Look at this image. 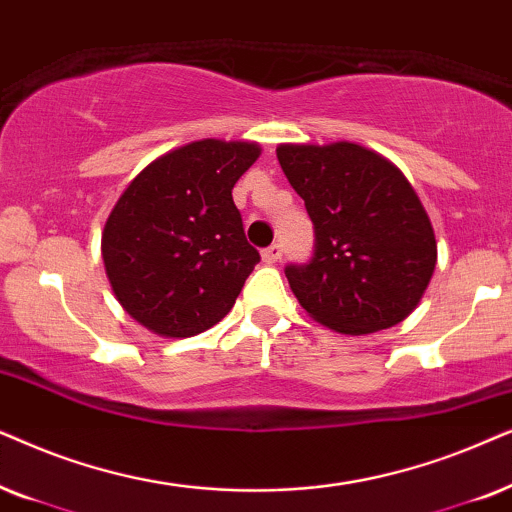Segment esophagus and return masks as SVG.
<instances>
[{
    "mask_svg": "<svg viewBox=\"0 0 512 512\" xmlns=\"http://www.w3.org/2000/svg\"><path fill=\"white\" fill-rule=\"evenodd\" d=\"M281 257H283V245H281V243H274V245H269V248L262 250V260H264V264H276V262H281Z\"/></svg>",
    "mask_w": 512,
    "mask_h": 512,
    "instance_id": "esophagus-1",
    "label": "esophagus"
}]
</instances>
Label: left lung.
<instances>
[{
  "mask_svg": "<svg viewBox=\"0 0 512 512\" xmlns=\"http://www.w3.org/2000/svg\"><path fill=\"white\" fill-rule=\"evenodd\" d=\"M278 163L302 196L316 252L285 276L316 323L363 337L403 323L424 297L438 241L403 170L358 142H283Z\"/></svg>",
  "mask_w": 512,
  "mask_h": 512,
  "instance_id": "8db88e82",
  "label": "left lung"
}]
</instances>
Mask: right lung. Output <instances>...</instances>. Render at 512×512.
I'll return each mask as SVG.
<instances>
[{
	"instance_id": "1",
	"label": "right lung",
	"mask_w": 512,
	"mask_h": 512,
	"mask_svg": "<svg viewBox=\"0 0 512 512\" xmlns=\"http://www.w3.org/2000/svg\"><path fill=\"white\" fill-rule=\"evenodd\" d=\"M250 140L203 138L147 163L102 229L114 297L154 335L185 339L227 316L260 252L231 189L260 159Z\"/></svg>"
}]
</instances>
